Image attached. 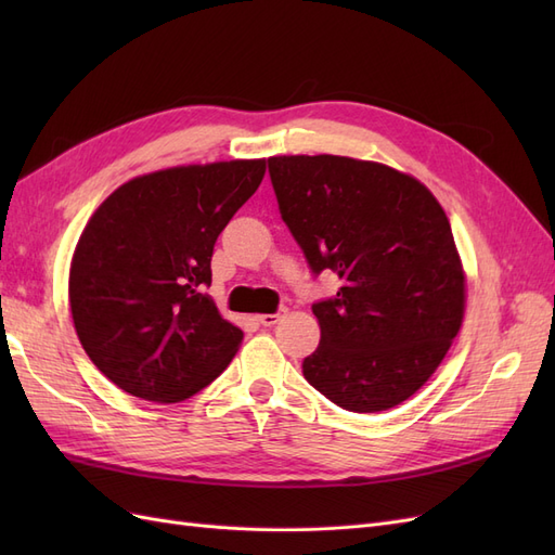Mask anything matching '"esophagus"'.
<instances>
[{
    "label": "esophagus",
    "instance_id": "34e87169",
    "mask_svg": "<svg viewBox=\"0 0 555 555\" xmlns=\"http://www.w3.org/2000/svg\"><path fill=\"white\" fill-rule=\"evenodd\" d=\"M280 319V314H259L257 317V322L261 324V326H273L275 322Z\"/></svg>",
    "mask_w": 555,
    "mask_h": 555
}]
</instances>
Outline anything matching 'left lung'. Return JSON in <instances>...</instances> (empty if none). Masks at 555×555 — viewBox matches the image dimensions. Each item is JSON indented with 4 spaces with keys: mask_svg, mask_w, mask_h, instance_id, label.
I'll return each instance as SVG.
<instances>
[{
    "mask_svg": "<svg viewBox=\"0 0 555 555\" xmlns=\"http://www.w3.org/2000/svg\"><path fill=\"white\" fill-rule=\"evenodd\" d=\"M284 224L312 275L340 278L317 300L314 389L349 412L400 405L428 382L463 322L465 278L442 206L384 164L335 155L268 159Z\"/></svg>",
    "mask_w": 555,
    "mask_h": 555,
    "instance_id": "left-lung-1",
    "label": "left lung"
}]
</instances>
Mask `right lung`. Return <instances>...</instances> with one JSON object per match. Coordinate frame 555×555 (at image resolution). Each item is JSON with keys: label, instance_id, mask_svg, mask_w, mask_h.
I'll use <instances>...</instances> for the list:
<instances>
[{"label": "right lung", "instance_id": "add662e5", "mask_svg": "<svg viewBox=\"0 0 555 555\" xmlns=\"http://www.w3.org/2000/svg\"><path fill=\"white\" fill-rule=\"evenodd\" d=\"M266 159L176 166L117 188L80 233L69 304L78 340L122 391L178 402L231 363L243 331L206 294L217 236Z\"/></svg>", "mask_w": 555, "mask_h": 555}]
</instances>
